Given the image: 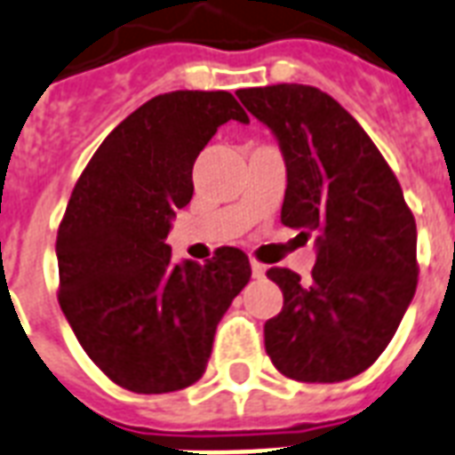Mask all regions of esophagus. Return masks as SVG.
Segmentation results:
<instances>
[{
  "instance_id": "34e87169",
  "label": "esophagus",
  "mask_w": 455,
  "mask_h": 455,
  "mask_svg": "<svg viewBox=\"0 0 455 455\" xmlns=\"http://www.w3.org/2000/svg\"><path fill=\"white\" fill-rule=\"evenodd\" d=\"M251 275H254V278H264L266 266L259 264V261H254V259H251Z\"/></svg>"
}]
</instances>
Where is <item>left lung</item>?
Listing matches in <instances>:
<instances>
[{
  "instance_id": "1",
  "label": "left lung",
  "mask_w": 455,
  "mask_h": 455,
  "mask_svg": "<svg viewBox=\"0 0 455 455\" xmlns=\"http://www.w3.org/2000/svg\"><path fill=\"white\" fill-rule=\"evenodd\" d=\"M237 95L285 158L280 220L316 232L307 283L290 268L266 273L283 290V309L264 326L266 353L297 381L357 377L391 343L418 288V228L401 184L357 119L319 88Z\"/></svg>"
}]
</instances>
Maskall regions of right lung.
Listing matches in <instances>:
<instances>
[{"label":"right lung","mask_w":455,"mask_h":455,"mask_svg":"<svg viewBox=\"0 0 455 455\" xmlns=\"http://www.w3.org/2000/svg\"><path fill=\"white\" fill-rule=\"evenodd\" d=\"M247 112L228 91L143 102L95 150L57 232L60 307L85 355L134 394H170L206 371L218 321L251 278L242 249L172 261L165 237L191 201L194 160Z\"/></svg>","instance_id":"right-lung-1"}]
</instances>
